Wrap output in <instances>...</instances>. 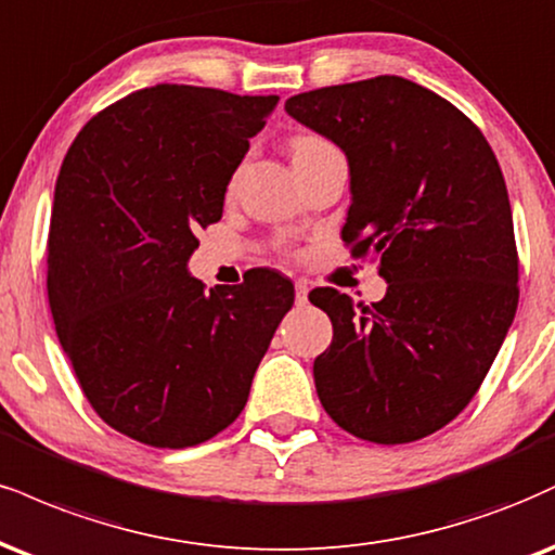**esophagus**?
<instances>
[{"instance_id": "1", "label": "esophagus", "mask_w": 555, "mask_h": 555, "mask_svg": "<svg viewBox=\"0 0 555 555\" xmlns=\"http://www.w3.org/2000/svg\"><path fill=\"white\" fill-rule=\"evenodd\" d=\"M295 302H297V307H305L307 305V284H297L295 286Z\"/></svg>"}]
</instances>
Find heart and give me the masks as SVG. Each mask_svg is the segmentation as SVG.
<instances>
[{"mask_svg":"<svg viewBox=\"0 0 555 555\" xmlns=\"http://www.w3.org/2000/svg\"><path fill=\"white\" fill-rule=\"evenodd\" d=\"M289 146H292V157L297 159V157L310 155V152H315V150H323V146H328V142L315 137V133H297V137H292Z\"/></svg>","mask_w":555,"mask_h":555,"instance_id":"heart-1","label":"heart"}]
</instances>
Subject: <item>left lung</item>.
Masks as SVG:
<instances>
[{"label": "left lung", "mask_w": 555, "mask_h": 555, "mask_svg": "<svg viewBox=\"0 0 555 555\" xmlns=\"http://www.w3.org/2000/svg\"><path fill=\"white\" fill-rule=\"evenodd\" d=\"M286 113L346 152L353 258L375 256L387 292L351 302L310 292L333 341L315 359L318 398L375 444L439 431L470 403L519 299L512 206L496 155L450 100L383 75L286 100Z\"/></svg>", "instance_id": "8db88e82"}]
</instances>
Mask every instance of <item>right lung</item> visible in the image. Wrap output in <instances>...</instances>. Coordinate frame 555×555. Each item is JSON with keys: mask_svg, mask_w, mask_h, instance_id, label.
Segmentation results:
<instances>
[{"mask_svg": "<svg viewBox=\"0 0 555 555\" xmlns=\"http://www.w3.org/2000/svg\"><path fill=\"white\" fill-rule=\"evenodd\" d=\"M276 103L144 87L66 152L49 230L53 325L92 409L137 442L180 450L235 422L295 302L276 271L209 292L189 273L198 227L222 219L227 183Z\"/></svg>", "mask_w": 555, "mask_h": 555, "instance_id": "obj_1", "label": "right lung"}]
</instances>
